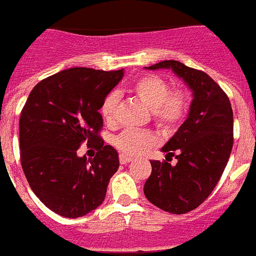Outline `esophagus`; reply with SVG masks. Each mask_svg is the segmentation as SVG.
Here are the masks:
<instances>
[{"label":"esophagus","instance_id":"1","mask_svg":"<svg viewBox=\"0 0 256 256\" xmlns=\"http://www.w3.org/2000/svg\"><path fill=\"white\" fill-rule=\"evenodd\" d=\"M132 160V158L128 156V155H124V154H121V155H120V162H121V164H126Z\"/></svg>","mask_w":256,"mask_h":256}]
</instances>
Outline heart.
Here are the masks:
<instances>
[{
	"label": "heart",
	"mask_w": 256,
	"mask_h": 256,
	"mask_svg": "<svg viewBox=\"0 0 256 256\" xmlns=\"http://www.w3.org/2000/svg\"><path fill=\"white\" fill-rule=\"evenodd\" d=\"M170 90L171 88L167 81L155 74L142 76L132 85V92L151 110L154 121L159 126H172L182 121L188 108L186 93ZM117 102V94L109 93L101 104L100 112L108 124L114 121ZM155 143L156 138L152 132L140 130H124L114 140L116 147L128 155H140Z\"/></svg>",
	"instance_id": "b5f03b06"
}]
</instances>
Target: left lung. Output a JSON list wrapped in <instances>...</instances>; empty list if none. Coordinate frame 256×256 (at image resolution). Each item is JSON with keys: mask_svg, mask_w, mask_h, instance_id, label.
Returning a JSON list of instances; mask_svg holds the SVG:
<instances>
[{"mask_svg": "<svg viewBox=\"0 0 256 256\" xmlns=\"http://www.w3.org/2000/svg\"><path fill=\"white\" fill-rule=\"evenodd\" d=\"M147 70H172L192 90L188 117L162 148L166 162H151L144 196L155 206L184 214L206 200L220 182L232 148V109L229 97L213 78L176 60ZM178 159L176 166L168 158Z\"/></svg>", "mask_w": 256, "mask_h": 256, "instance_id": "1", "label": "left lung"}]
</instances>
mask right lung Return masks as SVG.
<instances>
[{"instance_id":"right-lung-1","label":"right lung","mask_w":256,"mask_h":256,"mask_svg":"<svg viewBox=\"0 0 256 256\" xmlns=\"http://www.w3.org/2000/svg\"><path fill=\"white\" fill-rule=\"evenodd\" d=\"M124 70L70 68L35 85L20 118V164L32 192L56 214L78 218L105 200L118 152L98 135L104 98ZM94 144L93 160L78 157L80 143Z\"/></svg>"}]
</instances>
